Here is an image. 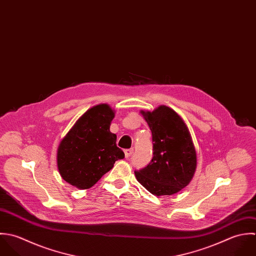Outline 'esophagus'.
I'll use <instances>...</instances> for the list:
<instances>
[{"mask_svg":"<svg viewBox=\"0 0 256 256\" xmlns=\"http://www.w3.org/2000/svg\"><path fill=\"white\" fill-rule=\"evenodd\" d=\"M133 151H134V149H133V148H131V149H126V150H124V154H125V157H126V158H129V157H130V156L132 155Z\"/></svg>","mask_w":256,"mask_h":256,"instance_id":"obj_1","label":"esophagus"}]
</instances>
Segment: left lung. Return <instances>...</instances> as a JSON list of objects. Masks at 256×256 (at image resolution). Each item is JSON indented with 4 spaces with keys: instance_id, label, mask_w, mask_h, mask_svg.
I'll use <instances>...</instances> for the list:
<instances>
[{
    "instance_id": "obj_1",
    "label": "left lung",
    "mask_w": 256,
    "mask_h": 256,
    "mask_svg": "<svg viewBox=\"0 0 256 256\" xmlns=\"http://www.w3.org/2000/svg\"><path fill=\"white\" fill-rule=\"evenodd\" d=\"M141 113L152 131L153 158L145 168L135 170L136 178L153 194L170 196L186 186L196 170L190 134L180 116L168 106Z\"/></svg>"
}]
</instances>
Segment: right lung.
<instances>
[{"mask_svg":"<svg viewBox=\"0 0 256 256\" xmlns=\"http://www.w3.org/2000/svg\"><path fill=\"white\" fill-rule=\"evenodd\" d=\"M114 111L108 104L93 106L76 121L58 149L62 178L78 188L94 186L114 163L125 157L110 132Z\"/></svg>","mask_w":256,"mask_h":256,"instance_id":"1","label":"right lung"}]
</instances>
